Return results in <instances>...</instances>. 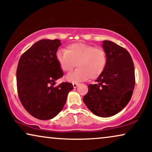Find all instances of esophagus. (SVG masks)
Returning <instances> with one entry per match:
<instances>
[{
	"label": "esophagus",
	"mask_w": 152,
	"mask_h": 152,
	"mask_svg": "<svg viewBox=\"0 0 152 152\" xmlns=\"http://www.w3.org/2000/svg\"><path fill=\"white\" fill-rule=\"evenodd\" d=\"M72 85H73L74 88H77V87L79 86V84H78V83H73V84H72Z\"/></svg>",
	"instance_id": "obj_1"
}]
</instances>
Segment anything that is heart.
<instances>
[{
	"label": "heart",
	"instance_id": "b5f03b06",
	"mask_svg": "<svg viewBox=\"0 0 152 152\" xmlns=\"http://www.w3.org/2000/svg\"><path fill=\"white\" fill-rule=\"evenodd\" d=\"M56 59L63 72H69L77 66V69L66 77L68 82L75 83L98 78L104 71L108 61L103 48L81 42L68 45L66 51H58Z\"/></svg>",
	"mask_w": 152,
	"mask_h": 152
}]
</instances>
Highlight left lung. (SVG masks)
I'll return each instance as SVG.
<instances>
[{
    "label": "left lung",
    "mask_w": 152,
    "mask_h": 152,
    "mask_svg": "<svg viewBox=\"0 0 152 152\" xmlns=\"http://www.w3.org/2000/svg\"><path fill=\"white\" fill-rule=\"evenodd\" d=\"M107 64L103 73L89 84L83 97L86 107L99 117L115 115L132 98L135 86V70L130 54L123 47L110 41H103Z\"/></svg>",
    "instance_id": "left-lung-1"
}]
</instances>
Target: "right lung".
Wrapping results in <instances>:
<instances>
[{"label": "right lung", "mask_w": 152, "mask_h": 152, "mask_svg": "<svg viewBox=\"0 0 152 152\" xmlns=\"http://www.w3.org/2000/svg\"><path fill=\"white\" fill-rule=\"evenodd\" d=\"M61 45L59 39H42L20 57L16 70V86L25 109L39 120L55 117L65 104L72 84L55 81L64 76L56 59Z\"/></svg>", "instance_id": "add662e5"}]
</instances>
